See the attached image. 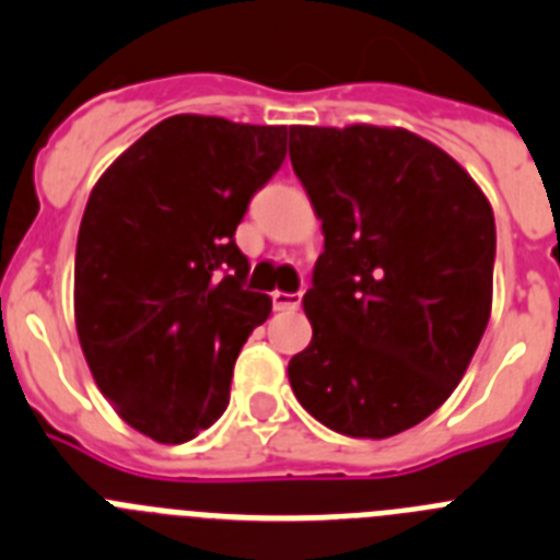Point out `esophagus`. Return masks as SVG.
Returning <instances> with one entry per match:
<instances>
[{
    "label": "esophagus",
    "instance_id": "obj_1",
    "mask_svg": "<svg viewBox=\"0 0 560 560\" xmlns=\"http://www.w3.org/2000/svg\"><path fill=\"white\" fill-rule=\"evenodd\" d=\"M300 300H303V294H285V291H275L271 294L275 311H296L300 308Z\"/></svg>",
    "mask_w": 560,
    "mask_h": 560
}]
</instances>
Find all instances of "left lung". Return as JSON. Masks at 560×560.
Returning a JSON list of instances; mask_svg holds the SVG:
<instances>
[{
    "label": "left lung",
    "instance_id": "obj_1",
    "mask_svg": "<svg viewBox=\"0 0 560 560\" xmlns=\"http://www.w3.org/2000/svg\"><path fill=\"white\" fill-rule=\"evenodd\" d=\"M291 165L325 235L291 389L348 438L407 432L446 404L491 319V201L407 128L291 126Z\"/></svg>",
    "mask_w": 560,
    "mask_h": 560
}]
</instances>
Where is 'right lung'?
<instances>
[{"label":"right lung","mask_w":560,"mask_h":560,"mask_svg":"<svg viewBox=\"0 0 560 560\" xmlns=\"http://www.w3.org/2000/svg\"><path fill=\"white\" fill-rule=\"evenodd\" d=\"M289 126L173 114L106 167L75 249V328L114 412L176 446L230 404L235 359L271 314L244 289L235 230L285 160Z\"/></svg>","instance_id":"right-lung-1"}]
</instances>
